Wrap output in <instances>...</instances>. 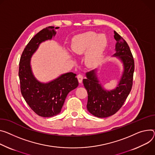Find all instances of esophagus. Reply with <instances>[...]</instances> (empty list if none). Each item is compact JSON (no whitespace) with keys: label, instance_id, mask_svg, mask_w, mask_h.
<instances>
[{"label":"esophagus","instance_id":"34e87169","mask_svg":"<svg viewBox=\"0 0 155 155\" xmlns=\"http://www.w3.org/2000/svg\"><path fill=\"white\" fill-rule=\"evenodd\" d=\"M77 78H78V82L80 83H82V80H83V75L81 74H78L77 75Z\"/></svg>","mask_w":155,"mask_h":155}]
</instances>
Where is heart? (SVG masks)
<instances>
[{
	"label": "heart",
	"instance_id": "1",
	"mask_svg": "<svg viewBox=\"0 0 155 155\" xmlns=\"http://www.w3.org/2000/svg\"><path fill=\"white\" fill-rule=\"evenodd\" d=\"M107 45L104 34L97 35L88 31L75 36L71 43V49L77 55L85 54L84 62L87 66L94 67L99 64Z\"/></svg>",
	"mask_w": 155,
	"mask_h": 155
}]
</instances>
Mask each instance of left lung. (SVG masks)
Masks as SVG:
<instances>
[{
    "label": "left lung",
    "instance_id": "obj_1",
    "mask_svg": "<svg viewBox=\"0 0 155 155\" xmlns=\"http://www.w3.org/2000/svg\"><path fill=\"white\" fill-rule=\"evenodd\" d=\"M114 33L117 43L113 56L120 60L124 67L117 87L114 90H105L97 78L96 69L87 72V78L83 80L88 93L87 109L91 114L100 118L116 113L129 94L133 84L135 65L132 52L127 42L117 32Z\"/></svg>",
    "mask_w": 155,
    "mask_h": 155
}]
</instances>
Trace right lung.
<instances>
[{"mask_svg":"<svg viewBox=\"0 0 155 155\" xmlns=\"http://www.w3.org/2000/svg\"><path fill=\"white\" fill-rule=\"evenodd\" d=\"M58 28L46 27L38 33L26 45L19 64L18 75L21 94L26 103L39 116L50 117L59 114L68 93L78 86L76 74L68 72L48 83H42L34 76L31 58L39 45L51 40Z\"/></svg>","mask_w":155,"mask_h":155,"instance_id":"right-lung-1","label":"right lung"}]
</instances>
